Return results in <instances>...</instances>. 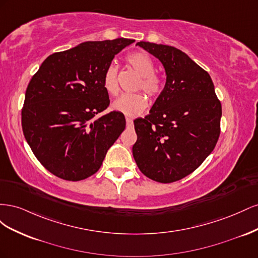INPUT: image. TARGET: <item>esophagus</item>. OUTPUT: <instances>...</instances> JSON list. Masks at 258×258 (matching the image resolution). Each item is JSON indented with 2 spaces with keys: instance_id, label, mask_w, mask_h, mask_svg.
Here are the masks:
<instances>
[{
  "instance_id": "1",
  "label": "esophagus",
  "mask_w": 258,
  "mask_h": 258,
  "mask_svg": "<svg viewBox=\"0 0 258 258\" xmlns=\"http://www.w3.org/2000/svg\"><path fill=\"white\" fill-rule=\"evenodd\" d=\"M126 122L128 127H132V124H134V119H132L131 117H126Z\"/></svg>"
}]
</instances>
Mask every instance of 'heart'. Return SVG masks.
<instances>
[{
    "label": "heart",
    "instance_id": "b5f03b06",
    "mask_svg": "<svg viewBox=\"0 0 258 258\" xmlns=\"http://www.w3.org/2000/svg\"><path fill=\"white\" fill-rule=\"evenodd\" d=\"M127 62L135 71L141 75L137 89H142L147 96L157 97L162 89V81L160 76L155 73V64L152 58L145 52H134L127 57ZM118 67L110 64L103 75L104 89L112 96L119 92L118 85ZM147 106V100L142 93H128L123 95L113 102L112 107L115 111L128 116H137L141 114Z\"/></svg>",
    "mask_w": 258,
    "mask_h": 258
}]
</instances>
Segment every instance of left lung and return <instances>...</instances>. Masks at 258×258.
<instances>
[{
  "label": "left lung",
  "mask_w": 258,
  "mask_h": 258,
  "mask_svg": "<svg viewBox=\"0 0 258 258\" xmlns=\"http://www.w3.org/2000/svg\"><path fill=\"white\" fill-rule=\"evenodd\" d=\"M165 68V88L150 114L137 118L132 154L141 172L172 183L194 172L212 153L221 132L222 105L211 76L172 46L139 42Z\"/></svg>",
  "instance_id": "1"
}]
</instances>
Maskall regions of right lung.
Instances as JSON below:
<instances>
[{
  "instance_id": "right-lung-1",
  "label": "right lung",
  "mask_w": 258,
  "mask_h": 258,
  "mask_svg": "<svg viewBox=\"0 0 258 258\" xmlns=\"http://www.w3.org/2000/svg\"><path fill=\"white\" fill-rule=\"evenodd\" d=\"M129 38L85 42L44 60L31 79L21 111L22 131L50 173L81 181L100 169L126 128L120 112L95 118L110 104L103 75Z\"/></svg>"
}]
</instances>
